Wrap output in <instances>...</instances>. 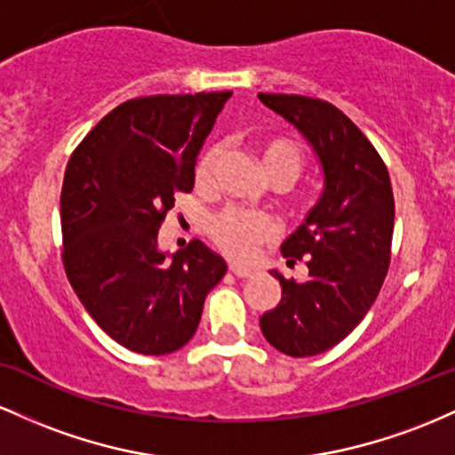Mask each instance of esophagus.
Wrapping results in <instances>:
<instances>
[{
	"mask_svg": "<svg viewBox=\"0 0 455 455\" xmlns=\"http://www.w3.org/2000/svg\"><path fill=\"white\" fill-rule=\"evenodd\" d=\"M229 270H232L234 275H236V277H253L255 275V270H251V268H243V267H236V264H232V267H229Z\"/></svg>",
	"mask_w": 455,
	"mask_h": 455,
	"instance_id": "esophagus-1",
	"label": "esophagus"
}]
</instances>
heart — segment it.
I'll use <instances>...</instances> for the list:
<instances>
[{
    "mask_svg": "<svg viewBox=\"0 0 455 455\" xmlns=\"http://www.w3.org/2000/svg\"><path fill=\"white\" fill-rule=\"evenodd\" d=\"M259 163H262L264 176L270 182H285L292 185L303 170V155L294 141L283 140V137H270V140L259 141ZM223 155V148L219 144L208 146L196 163V182L200 187L212 180L214 167ZM211 238L221 249L238 262H247L255 255L258 244L268 243L275 236V223L267 214L247 212V211H229L219 212L217 217L208 223Z\"/></svg>",
    "mask_w": 455,
    "mask_h": 455,
    "instance_id": "1",
    "label": "heart"
}]
</instances>
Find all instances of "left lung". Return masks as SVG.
I'll return each mask as SVG.
<instances>
[{"label":"left lung","instance_id":"1","mask_svg":"<svg viewBox=\"0 0 455 455\" xmlns=\"http://www.w3.org/2000/svg\"><path fill=\"white\" fill-rule=\"evenodd\" d=\"M314 150L323 196L282 244L288 267L303 259L309 275L285 279L277 307L259 315L273 348L314 356L355 331L374 305L389 268L393 191L385 163L348 116L326 100L299 94H258Z\"/></svg>","mask_w":455,"mask_h":455}]
</instances>
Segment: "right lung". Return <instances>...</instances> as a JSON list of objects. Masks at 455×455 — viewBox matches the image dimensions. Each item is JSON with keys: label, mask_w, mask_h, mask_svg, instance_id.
I'll list each match as a JSON object with an SVG mask.
<instances>
[{"label": "right lung", "mask_w": 455, "mask_h": 455, "mask_svg": "<svg viewBox=\"0 0 455 455\" xmlns=\"http://www.w3.org/2000/svg\"><path fill=\"white\" fill-rule=\"evenodd\" d=\"M232 92L148 96L109 111L70 156L64 173V268L96 324L140 355L182 348L200 324L204 299L226 259L202 241L159 247L178 191Z\"/></svg>", "instance_id": "obj_1"}]
</instances>
